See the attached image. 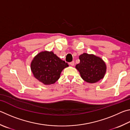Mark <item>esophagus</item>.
Masks as SVG:
<instances>
[{
  "label": "esophagus",
  "instance_id": "1",
  "mask_svg": "<svg viewBox=\"0 0 130 130\" xmlns=\"http://www.w3.org/2000/svg\"><path fill=\"white\" fill-rule=\"evenodd\" d=\"M69 64H70V65H71L73 67V66L74 65V61H72L71 62L69 63Z\"/></svg>",
  "mask_w": 130,
  "mask_h": 130
}]
</instances>
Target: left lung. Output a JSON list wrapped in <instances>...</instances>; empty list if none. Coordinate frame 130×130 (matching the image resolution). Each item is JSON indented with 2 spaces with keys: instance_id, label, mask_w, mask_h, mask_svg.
<instances>
[{
  "instance_id": "8db88e82",
  "label": "left lung",
  "mask_w": 130,
  "mask_h": 130,
  "mask_svg": "<svg viewBox=\"0 0 130 130\" xmlns=\"http://www.w3.org/2000/svg\"><path fill=\"white\" fill-rule=\"evenodd\" d=\"M80 62L75 68L81 77L88 83L97 82L104 77L106 72V65L102 58L93 54L84 53L79 56Z\"/></svg>"
}]
</instances>
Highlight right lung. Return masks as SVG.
Returning a JSON list of instances; mask_svg holds the SVG:
<instances>
[{
  "instance_id": "right-lung-1",
  "label": "right lung",
  "mask_w": 130,
  "mask_h": 130,
  "mask_svg": "<svg viewBox=\"0 0 130 130\" xmlns=\"http://www.w3.org/2000/svg\"><path fill=\"white\" fill-rule=\"evenodd\" d=\"M68 63L53 52L42 51L35 56L30 63V70L35 78L45 85L53 84L60 78L61 73Z\"/></svg>"
}]
</instances>
